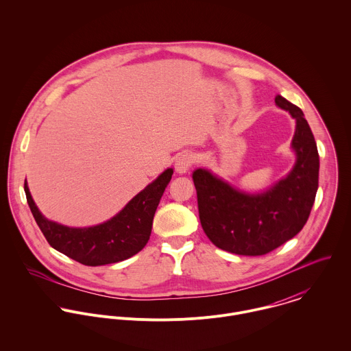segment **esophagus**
Wrapping results in <instances>:
<instances>
[{
    "instance_id": "esophagus-1",
    "label": "esophagus",
    "mask_w": 351,
    "mask_h": 351,
    "mask_svg": "<svg viewBox=\"0 0 351 351\" xmlns=\"http://www.w3.org/2000/svg\"><path fill=\"white\" fill-rule=\"evenodd\" d=\"M192 163H193L192 155L181 154L176 159V171L180 173V174H185V173H188L191 170Z\"/></svg>"
}]
</instances>
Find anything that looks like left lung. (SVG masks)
I'll use <instances>...</instances> for the list:
<instances>
[{
	"label": "left lung",
	"mask_w": 351,
	"mask_h": 351,
	"mask_svg": "<svg viewBox=\"0 0 351 351\" xmlns=\"http://www.w3.org/2000/svg\"><path fill=\"white\" fill-rule=\"evenodd\" d=\"M296 120L291 173L263 193L232 188L206 169L193 171L201 227L219 249L238 255H265L296 237L306 223L319 185V154L299 106L276 97Z\"/></svg>",
	"instance_id": "1"
}]
</instances>
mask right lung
Masks as SVG:
<instances>
[{
  "label": "right lung",
  "mask_w": 351,
  "mask_h": 351,
  "mask_svg": "<svg viewBox=\"0 0 351 351\" xmlns=\"http://www.w3.org/2000/svg\"><path fill=\"white\" fill-rule=\"evenodd\" d=\"M171 176L173 169L165 170L116 216L88 228H70L46 219L32 200L27 181L24 191L31 212L51 247L82 265L101 266L131 258L146 246L156 206Z\"/></svg>",
  "instance_id": "add662e5"
}]
</instances>
